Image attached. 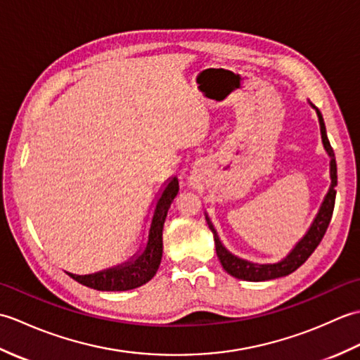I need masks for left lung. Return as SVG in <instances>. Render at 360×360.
I'll return each mask as SVG.
<instances>
[{
  "label": "left lung",
  "mask_w": 360,
  "mask_h": 360,
  "mask_svg": "<svg viewBox=\"0 0 360 360\" xmlns=\"http://www.w3.org/2000/svg\"><path fill=\"white\" fill-rule=\"evenodd\" d=\"M309 105L317 112L319 124H320V133H322L323 147H325L328 155H330V158H331V164H330L331 165V186H330V190H328L325 200H323L322 205H320V210L317 213V217L314 218V221H312L309 231L304 233L303 238L295 244V248L290 250L285 258L280 259L278 263H264V264L252 263V262H248V259H243L240 257L231 254V252H229L223 246V244H221L215 227H213L209 217L205 215V221H207L209 229L213 233V240H215V249H217V255H218V259L221 262V266L224 267V271L227 274H231L232 277H235V278L246 280V281H266V280L286 277V275L292 274L304 262H307L309 255L316 250V248L320 244V241H322L326 229H328V226H330L333 210H334V201H335V186H338V165H335V156H334V151L331 148V143H330V141H328L322 112H320L319 108H316V106L312 105L311 102H309Z\"/></svg>",
  "instance_id": "1"
}]
</instances>
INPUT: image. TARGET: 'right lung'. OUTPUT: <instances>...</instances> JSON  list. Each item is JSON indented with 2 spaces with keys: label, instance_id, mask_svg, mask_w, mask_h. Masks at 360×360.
Returning a JSON list of instances; mask_svg holds the SVG:
<instances>
[{
  "label": "right lung",
  "instance_id": "1",
  "mask_svg": "<svg viewBox=\"0 0 360 360\" xmlns=\"http://www.w3.org/2000/svg\"><path fill=\"white\" fill-rule=\"evenodd\" d=\"M178 179L174 176L167 179L164 188L159 193L155 212H153L147 243L128 262L94 274H66L75 281H79L80 285L97 290H129L150 281L156 275L160 264V258H162V229L167 218V212L170 209V204L173 202L174 196L178 195Z\"/></svg>",
  "mask_w": 360,
  "mask_h": 360
}]
</instances>
